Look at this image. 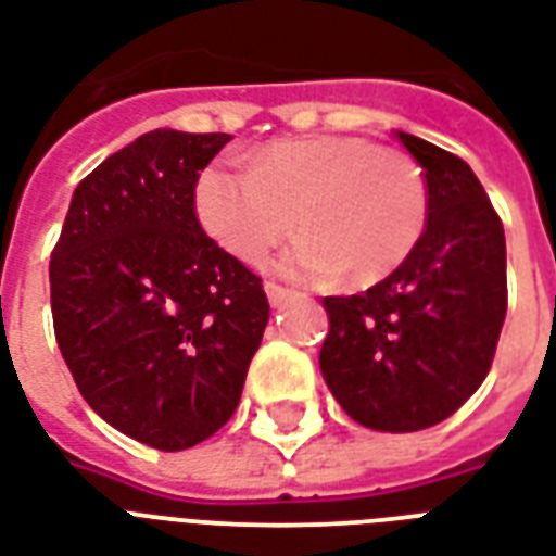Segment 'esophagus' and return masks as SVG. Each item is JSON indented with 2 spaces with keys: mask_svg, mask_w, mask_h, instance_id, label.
I'll use <instances>...</instances> for the list:
<instances>
[{
  "mask_svg": "<svg viewBox=\"0 0 556 556\" xmlns=\"http://www.w3.org/2000/svg\"><path fill=\"white\" fill-rule=\"evenodd\" d=\"M265 294H268V303L274 305V308H279V305L288 303V300L294 296V291H291V288L277 286V282H268V286H265Z\"/></svg>",
  "mask_w": 556,
  "mask_h": 556,
  "instance_id": "34e87169",
  "label": "esophagus"
}]
</instances>
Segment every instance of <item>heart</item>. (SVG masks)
<instances>
[{
  "label": "heart",
  "mask_w": 556,
  "mask_h": 556,
  "mask_svg": "<svg viewBox=\"0 0 556 556\" xmlns=\"http://www.w3.org/2000/svg\"><path fill=\"white\" fill-rule=\"evenodd\" d=\"M195 210L227 253L260 265L294 227L279 260L288 277L349 286L389 277L415 251L427 187L404 150L357 135L268 143L251 169L216 164L201 173Z\"/></svg>",
  "instance_id": "heart-1"
}]
</instances>
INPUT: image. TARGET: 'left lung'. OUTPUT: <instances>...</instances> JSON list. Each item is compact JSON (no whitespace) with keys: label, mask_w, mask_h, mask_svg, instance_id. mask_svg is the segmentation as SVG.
<instances>
[{"label":"left lung","mask_w":556,"mask_h":556,"mask_svg":"<svg viewBox=\"0 0 556 556\" xmlns=\"http://www.w3.org/2000/svg\"><path fill=\"white\" fill-rule=\"evenodd\" d=\"M427 181L415 251L364 294L326 296L320 371L357 424L415 432L444 421L482 387L508 312L505 230L473 169L397 132Z\"/></svg>","instance_id":"obj_1"}]
</instances>
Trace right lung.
<instances>
[{
	"instance_id": "right-lung-1",
	"label": "right lung",
	"mask_w": 556,
	"mask_h": 556,
	"mask_svg": "<svg viewBox=\"0 0 556 556\" xmlns=\"http://www.w3.org/2000/svg\"><path fill=\"white\" fill-rule=\"evenodd\" d=\"M225 132L155 129L83 178L51 253L56 346L86 404L129 439L187 450L222 430L268 326L262 279L199 225Z\"/></svg>"
}]
</instances>
